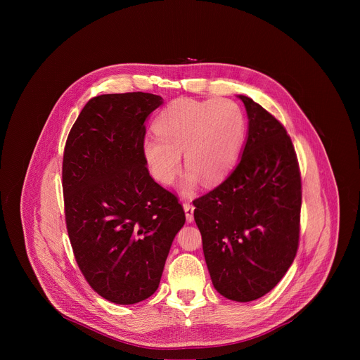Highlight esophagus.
I'll use <instances>...</instances> for the list:
<instances>
[{
	"instance_id": "34e87169",
	"label": "esophagus",
	"mask_w": 360,
	"mask_h": 360,
	"mask_svg": "<svg viewBox=\"0 0 360 360\" xmlns=\"http://www.w3.org/2000/svg\"><path fill=\"white\" fill-rule=\"evenodd\" d=\"M184 210H185V215H186V221L188 222H192L193 221V205L189 203V202H185L184 203Z\"/></svg>"
}]
</instances>
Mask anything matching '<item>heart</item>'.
I'll return each mask as SVG.
<instances>
[{
	"instance_id": "1",
	"label": "heart",
	"mask_w": 360,
	"mask_h": 360,
	"mask_svg": "<svg viewBox=\"0 0 360 360\" xmlns=\"http://www.w3.org/2000/svg\"><path fill=\"white\" fill-rule=\"evenodd\" d=\"M155 136L145 138L142 153L150 175L171 185L181 171V153L189 169L185 189L202 179L214 185L233 168L245 138L246 121L231 99L198 101L179 98L152 124Z\"/></svg>"
}]
</instances>
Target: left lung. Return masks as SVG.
I'll return each instance as SVG.
<instances>
[{
	"instance_id": "left-lung-1",
	"label": "left lung",
	"mask_w": 360,
	"mask_h": 360,
	"mask_svg": "<svg viewBox=\"0 0 360 360\" xmlns=\"http://www.w3.org/2000/svg\"><path fill=\"white\" fill-rule=\"evenodd\" d=\"M249 131L231 175L193 200L205 261L215 289L236 302L272 290L290 268L300 233L302 179L285 127L239 95Z\"/></svg>"
}]
</instances>
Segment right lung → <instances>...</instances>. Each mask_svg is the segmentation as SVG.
Masks as SVG:
<instances>
[{
  "instance_id": "right-lung-1",
  "label": "right lung",
  "mask_w": 360,
  "mask_h": 360,
  "mask_svg": "<svg viewBox=\"0 0 360 360\" xmlns=\"http://www.w3.org/2000/svg\"><path fill=\"white\" fill-rule=\"evenodd\" d=\"M160 95L125 92L86 102L63 158L65 224L75 261L102 297L132 304L158 289L185 212L153 181L142 153Z\"/></svg>"
}]
</instances>
